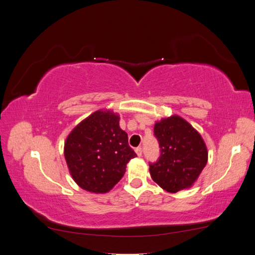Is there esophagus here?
I'll list each match as a JSON object with an SVG mask.
<instances>
[{
	"label": "esophagus",
	"mask_w": 255,
	"mask_h": 255,
	"mask_svg": "<svg viewBox=\"0 0 255 255\" xmlns=\"http://www.w3.org/2000/svg\"><path fill=\"white\" fill-rule=\"evenodd\" d=\"M135 152H136V154H137L138 156H141V154H142V148H141V146H138V148H136Z\"/></svg>",
	"instance_id": "obj_1"
}]
</instances>
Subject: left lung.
<instances>
[{
  "mask_svg": "<svg viewBox=\"0 0 255 255\" xmlns=\"http://www.w3.org/2000/svg\"><path fill=\"white\" fill-rule=\"evenodd\" d=\"M160 155L150 165L152 180L168 192L192 186L207 163V149L203 138L189 123L173 115L154 126Z\"/></svg>",
  "mask_w": 255,
  "mask_h": 255,
  "instance_id": "obj_1",
  "label": "left lung"
}]
</instances>
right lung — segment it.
Wrapping results in <instances>:
<instances>
[{
  "mask_svg": "<svg viewBox=\"0 0 255 255\" xmlns=\"http://www.w3.org/2000/svg\"><path fill=\"white\" fill-rule=\"evenodd\" d=\"M119 115L97 111L68 135L64 154L74 182L95 194L109 192L126 173L136 153L119 127Z\"/></svg>",
  "mask_w": 255,
  "mask_h": 255,
  "instance_id": "right-lung-1",
  "label": "right lung"
}]
</instances>
